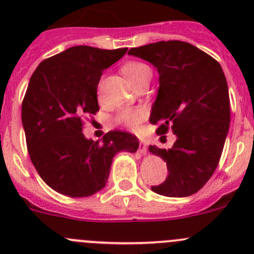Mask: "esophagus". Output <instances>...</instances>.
I'll return each instance as SVG.
<instances>
[{"label":"esophagus","instance_id":"obj_1","mask_svg":"<svg viewBox=\"0 0 254 254\" xmlns=\"http://www.w3.org/2000/svg\"><path fill=\"white\" fill-rule=\"evenodd\" d=\"M139 152L141 153V155H146V153H147V145H146L145 142H139Z\"/></svg>","mask_w":254,"mask_h":254}]
</instances>
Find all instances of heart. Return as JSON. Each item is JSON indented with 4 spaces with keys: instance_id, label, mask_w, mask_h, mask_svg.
<instances>
[{
    "instance_id": "1",
    "label": "heart",
    "mask_w": 254,
    "mask_h": 254,
    "mask_svg": "<svg viewBox=\"0 0 254 254\" xmlns=\"http://www.w3.org/2000/svg\"><path fill=\"white\" fill-rule=\"evenodd\" d=\"M122 71L127 81L134 87L143 81H150L151 75H152L150 66L141 61H129L123 65ZM143 118H145V112L142 109H123L117 115L115 120L129 129L135 130L139 127V124L142 122Z\"/></svg>"
}]
</instances>
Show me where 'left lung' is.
I'll list each match as a JSON object with an SVG mask.
<instances>
[{
  "instance_id": "obj_1",
  "label": "left lung",
  "mask_w": 254,
  "mask_h": 254,
  "mask_svg": "<svg viewBox=\"0 0 254 254\" xmlns=\"http://www.w3.org/2000/svg\"><path fill=\"white\" fill-rule=\"evenodd\" d=\"M129 55L152 64L160 88L150 115L158 135L172 129V148L148 150L167 163L163 183L152 186L165 196H189L203 188L219 165L230 127V97L220 64L189 43L158 42L132 48Z\"/></svg>"
}]
</instances>
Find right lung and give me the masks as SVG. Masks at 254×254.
Wrapping results in <instances>:
<instances>
[{"label": "right lung", "instance_id": "obj_1", "mask_svg": "<svg viewBox=\"0 0 254 254\" xmlns=\"http://www.w3.org/2000/svg\"><path fill=\"white\" fill-rule=\"evenodd\" d=\"M127 50L68 48L42 61L30 77L22 103L28 152L43 181L58 193L93 195L106 187L115 153L139 147L137 137L127 131L107 132L102 142L82 132L83 120L99 111L102 72Z\"/></svg>", "mask_w": 254, "mask_h": 254}]
</instances>
